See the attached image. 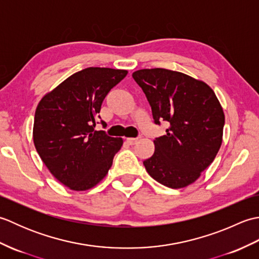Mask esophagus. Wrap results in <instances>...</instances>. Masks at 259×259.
<instances>
[{
    "label": "esophagus",
    "mask_w": 259,
    "mask_h": 259,
    "mask_svg": "<svg viewBox=\"0 0 259 259\" xmlns=\"http://www.w3.org/2000/svg\"><path fill=\"white\" fill-rule=\"evenodd\" d=\"M138 141H139L138 138H126V142H128V144L131 145V146L136 145Z\"/></svg>",
    "instance_id": "obj_1"
}]
</instances>
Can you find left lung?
I'll use <instances>...</instances> for the list:
<instances>
[{
  "instance_id": "8db88e82",
  "label": "left lung",
  "mask_w": 259,
  "mask_h": 259,
  "mask_svg": "<svg viewBox=\"0 0 259 259\" xmlns=\"http://www.w3.org/2000/svg\"><path fill=\"white\" fill-rule=\"evenodd\" d=\"M133 76L145 92L157 124L169 123L153 140L155 152L144 164L151 177L169 188L189 186L210 164L223 142L225 114L205 82L167 69H142Z\"/></svg>"
}]
</instances>
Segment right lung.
<instances>
[{
  "mask_svg": "<svg viewBox=\"0 0 259 259\" xmlns=\"http://www.w3.org/2000/svg\"><path fill=\"white\" fill-rule=\"evenodd\" d=\"M126 74V70L83 69L37 104L33 124L35 149L54 178L71 190L97 186L121 149L122 138L109 137L95 126L104 98Z\"/></svg>",
  "mask_w": 259,
  "mask_h": 259,
  "instance_id": "obj_1",
  "label": "right lung"
}]
</instances>
